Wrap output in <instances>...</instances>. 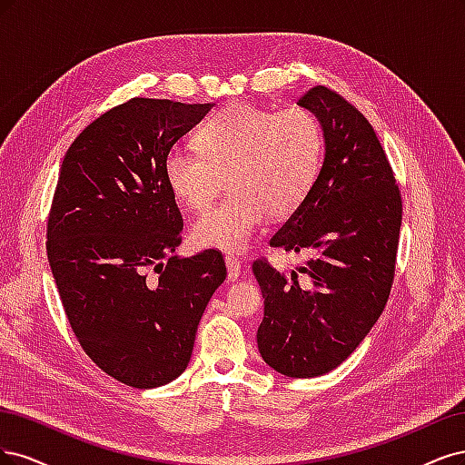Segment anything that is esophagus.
<instances>
[{"label": "esophagus", "mask_w": 465, "mask_h": 465, "mask_svg": "<svg viewBox=\"0 0 465 465\" xmlns=\"http://www.w3.org/2000/svg\"><path fill=\"white\" fill-rule=\"evenodd\" d=\"M226 266H228V278L230 280H237L239 276H242V272H243L242 261L233 257V254H226Z\"/></svg>", "instance_id": "esophagus-1"}]
</instances>
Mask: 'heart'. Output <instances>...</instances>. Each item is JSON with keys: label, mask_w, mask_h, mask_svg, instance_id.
<instances>
[{"label": "heart", "mask_w": 465, "mask_h": 465, "mask_svg": "<svg viewBox=\"0 0 465 465\" xmlns=\"http://www.w3.org/2000/svg\"><path fill=\"white\" fill-rule=\"evenodd\" d=\"M199 151L173 146L163 179L189 211H204L228 177L230 194L199 218L193 237L201 247L245 251L264 216L283 218L305 201L319 175L324 134L303 106L282 110L247 102L228 104L199 129Z\"/></svg>", "instance_id": "obj_1"}]
</instances>
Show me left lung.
I'll list each match as a JSON object with an SVG mask.
<instances>
[{
  "instance_id": "8db88e82",
  "label": "left lung",
  "mask_w": 465,
  "mask_h": 465,
  "mask_svg": "<svg viewBox=\"0 0 465 465\" xmlns=\"http://www.w3.org/2000/svg\"><path fill=\"white\" fill-rule=\"evenodd\" d=\"M324 131V162L305 201L271 245L311 259L283 274L252 262L264 297L259 351L293 379L336 369L369 334L391 295L401 226V193L367 117L322 84L299 98Z\"/></svg>"
}]
</instances>
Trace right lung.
<instances>
[{
    "label": "right lung",
    "instance_id": "right-lung-1",
    "mask_svg": "<svg viewBox=\"0 0 465 465\" xmlns=\"http://www.w3.org/2000/svg\"><path fill=\"white\" fill-rule=\"evenodd\" d=\"M211 104L131 98L67 148L48 214L46 252L84 353L133 388L187 369L197 326L226 280L222 252L172 257L183 218L163 158Z\"/></svg>",
    "mask_w": 465,
    "mask_h": 465
}]
</instances>
